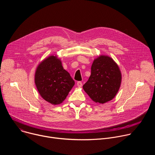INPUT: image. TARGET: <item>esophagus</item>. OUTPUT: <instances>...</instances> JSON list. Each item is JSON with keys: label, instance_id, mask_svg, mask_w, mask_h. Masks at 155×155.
<instances>
[{"label": "esophagus", "instance_id": "1", "mask_svg": "<svg viewBox=\"0 0 155 155\" xmlns=\"http://www.w3.org/2000/svg\"><path fill=\"white\" fill-rule=\"evenodd\" d=\"M77 86H78V87H81V86H82V85H83L82 82H81V81H78V82L77 83Z\"/></svg>", "mask_w": 155, "mask_h": 155}]
</instances>
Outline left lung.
I'll return each mask as SVG.
<instances>
[{"label": "left lung", "instance_id": "obj_1", "mask_svg": "<svg viewBox=\"0 0 155 155\" xmlns=\"http://www.w3.org/2000/svg\"><path fill=\"white\" fill-rule=\"evenodd\" d=\"M121 81L117 64L110 57L101 56L91 66V74L83 84L84 91L95 102L104 104L116 96Z\"/></svg>", "mask_w": 155, "mask_h": 155}]
</instances>
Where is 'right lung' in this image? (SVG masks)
Instances as JSON below:
<instances>
[{
    "label": "right lung",
    "mask_w": 155,
    "mask_h": 155,
    "mask_svg": "<svg viewBox=\"0 0 155 155\" xmlns=\"http://www.w3.org/2000/svg\"><path fill=\"white\" fill-rule=\"evenodd\" d=\"M35 83L41 96L54 105L62 103L75 84L69 72L63 69L61 61L54 56L39 64Z\"/></svg>",
    "instance_id": "add662e5"
}]
</instances>
